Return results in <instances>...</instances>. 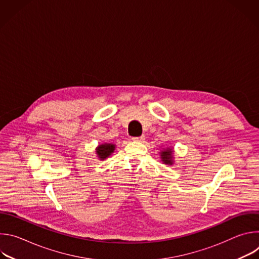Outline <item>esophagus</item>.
I'll return each mask as SVG.
<instances>
[{"label": "esophagus", "mask_w": 259, "mask_h": 259, "mask_svg": "<svg viewBox=\"0 0 259 259\" xmlns=\"http://www.w3.org/2000/svg\"><path fill=\"white\" fill-rule=\"evenodd\" d=\"M134 141H143L145 139V137L142 135V136H139V137H133L132 138Z\"/></svg>", "instance_id": "34e87169"}]
</instances>
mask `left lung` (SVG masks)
<instances>
[{"label":"left lung","instance_id":"1","mask_svg":"<svg viewBox=\"0 0 259 259\" xmlns=\"http://www.w3.org/2000/svg\"><path fill=\"white\" fill-rule=\"evenodd\" d=\"M173 150L171 149V147H168V149L166 150H163L161 153H160V157H161V161L164 163V164H167V165H172L173 164Z\"/></svg>","mask_w":259,"mask_h":259}]
</instances>
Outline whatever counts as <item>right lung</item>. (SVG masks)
<instances>
[{
  "label": "right lung",
  "mask_w": 259,
  "mask_h": 259,
  "mask_svg": "<svg viewBox=\"0 0 259 259\" xmlns=\"http://www.w3.org/2000/svg\"><path fill=\"white\" fill-rule=\"evenodd\" d=\"M116 145L113 143H103L96 147V154L99 160H104L112 155L115 151Z\"/></svg>",
  "instance_id": "obj_1"
}]
</instances>
